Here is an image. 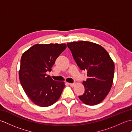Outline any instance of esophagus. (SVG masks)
Instances as JSON below:
<instances>
[{
  "mask_svg": "<svg viewBox=\"0 0 132 132\" xmlns=\"http://www.w3.org/2000/svg\"><path fill=\"white\" fill-rule=\"evenodd\" d=\"M69 84V85L71 87H74L75 86V83H70Z\"/></svg>",
  "mask_w": 132,
  "mask_h": 132,
  "instance_id": "esophagus-1",
  "label": "esophagus"
}]
</instances>
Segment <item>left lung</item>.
Wrapping results in <instances>:
<instances>
[{
    "label": "left lung",
    "mask_w": 132,
    "mask_h": 132,
    "mask_svg": "<svg viewBox=\"0 0 132 132\" xmlns=\"http://www.w3.org/2000/svg\"><path fill=\"white\" fill-rule=\"evenodd\" d=\"M67 45L80 69L87 71L88 78L83 82L85 93L79 96V99L89 105L101 103L112 86L113 61L106 50L97 44L80 41Z\"/></svg>",
    "instance_id": "obj_1"
}]
</instances>
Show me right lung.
Returning a JSON list of instances; mask_svg holds the SVG:
<instances>
[{
	"mask_svg": "<svg viewBox=\"0 0 132 132\" xmlns=\"http://www.w3.org/2000/svg\"><path fill=\"white\" fill-rule=\"evenodd\" d=\"M66 48L65 44H36L21 58L19 79L27 96L38 106L52 105L60 97L65 85L46 74L58 56Z\"/></svg>",
	"mask_w": 132,
	"mask_h": 132,
	"instance_id": "add662e5",
	"label": "right lung"
}]
</instances>
